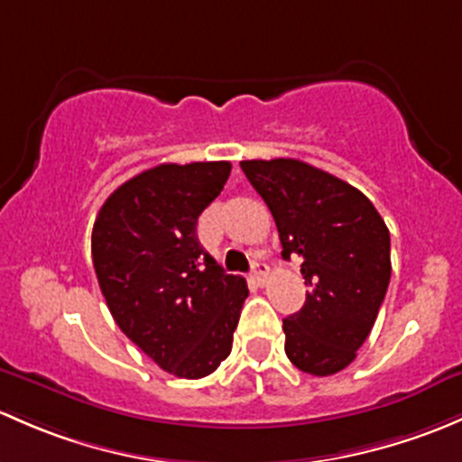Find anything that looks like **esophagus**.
I'll return each mask as SVG.
<instances>
[{"label": "esophagus", "instance_id": "obj_1", "mask_svg": "<svg viewBox=\"0 0 462 462\" xmlns=\"http://www.w3.org/2000/svg\"><path fill=\"white\" fill-rule=\"evenodd\" d=\"M251 275H254L258 282H264L266 275H269V266L263 260H254V264H251Z\"/></svg>", "mask_w": 462, "mask_h": 462}]
</instances>
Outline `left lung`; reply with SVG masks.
Wrapping results in <instances>:
<instances>
[{
	"label": "left lung",
	"mask_w": 462,
	"mask_h": 462,
	"mask_svg": "<svg viewBox=\"0 0 462 462\" xmlns=\"http://www.w3.org/2000/svg\"><path fill=\"white\" fill-rule=\"evenodd\" d=\"M273 216L282 258L300 255L309 287L284 318V351L304 374L331 375L354 363L392 278L389 229L365 193L293 158L240 162Z\"/></svg>",
	"instance_id": "left-lung-1"
}]
</instances>
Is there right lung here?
Masks as SVG:
<instances>
[{
    "mask_svg": "<svg viewBox=\"0 0 462 462\" xmlns=\"http://www.w3.org/2000/svg\"><path fill=\"white\" fill-rule=\"evenodd\" d=\"M231 162L160 164L117 187L93 225L90 254L108 311L164 372L204 378L231 354L249 289L202 249L198 217Z\"/></svg>",
    "mask_w": 462,
    "mask_h": 462,
    "instance_id": "right-lung-1",
    "label": "right lung"
}]
</instances>
